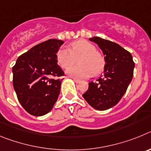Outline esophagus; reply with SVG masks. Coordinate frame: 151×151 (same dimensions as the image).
Returning <instances> with one entry per match:
<instances>
[{
    "label": "esophagus",
    "mask_w": 151,
    "mask_h": 151,
    "mask_svg": "<svg viewBox=\"0 0 151 151\" xmlns=\"http://www.w3.org/2000/svg\"><path fill=\"white\" fill-rule=\"evenodd\" d=\"M73 81H74L75 82H76V83H79L80 82V80L77 79V78H73Z\"/></svg>",
    "instance_id": "esophagus-1"
}]
</instances>
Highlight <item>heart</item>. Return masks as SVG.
<instances>
[{"label":"heart","instance_id":"1","mask_svg":"<svg viewBox=\"0 0 151 151\" xmlns=\"http://www.w3.org/2000/svg\"><path fill=\"white\" fill-rule=\"evenodd\" d=\"M80 57V63L70 67ZM57 60L62 68H68L66 73L75 78H86L94 74H99L104 67V60L97 53L96 47L88 41L83 39L76 41L71 44V49L62 47L57 54Z\"/></svg>","mask_w":151,"mask_h":151}]
</instances>
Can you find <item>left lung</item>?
Masks as SVG:
<instances>
[{"instance_id":"left-lung-1","label":"left lung","mask_w":151,"mask_h":151,"mask_svg":"<svg viewBox=\"0 0 151 151\" xmlns=\"http://www.w3.org/2000/svg\"><path fill=\"white\" fill-rule=\"evenodd\" d=\"M98 45L104 56V71L97 82H89L82 94L92 107L106 110L116 105L132 82L134 63L132 56L118 44L99 37L89 38Z\"/></svg>"}]
</instances>
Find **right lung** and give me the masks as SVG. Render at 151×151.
I'll list each match as a JSON object with an SVG mask.
<instances>
[{"mask_svg": "<svg viewBox=\"0 0 151 151\" xmlns=\"http://www.w3.org/2000/svg\"><path fill=\"white\" fill-rule=\"evenodd\" d=\"M62 40L50 39L18 57L13 67V85L19 101L31 115L41 116L52 110L60 92L64 74L57 65Z\"/></svg>", "mask_w": 151, "mask_h": 151, "instance_id": "obj_1", "label": "right lung"}]
</instances>
